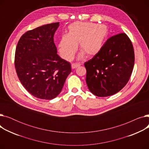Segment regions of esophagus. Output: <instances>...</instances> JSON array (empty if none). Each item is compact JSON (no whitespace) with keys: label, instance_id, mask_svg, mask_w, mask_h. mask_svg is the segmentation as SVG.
<instances>
[{"label":"esophagus","instance_id":"34e87169","mask_svg":"<svg viewBox=\"0 0 149 149\" xmlns=\"http://www.w3.org/2000/svg\"><path fill=\"white\" fill-rule=\"evenodd\" d=\"M80 66V63H72L71 65V68L72 69H75V68H77V67H79Z\"/></svg>","mask_w":149,"mask_h":149}]
</instances>
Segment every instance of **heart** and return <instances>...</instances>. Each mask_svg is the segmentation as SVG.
<instances>
[{"mask_svg":"<svg viewBox=\"0 0 149 149\" xmlns=\"http://www.w3.org/2000/svg\"><path fill=\"white\" fill-rule=\"evenodd\" d=\"M68 34L63 35L58 43V51L63 58L71 60L77 51V45L81 52L79 58L85 55L92 57L102 48L107 34V28L104 25H95L90 22H77L68 27Z\"/></svg>","mask_w":149,"mask_h":149,"instance_id":"1","label":"heart"}]
</instances>
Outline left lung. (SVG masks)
<instances>
[{"instance_id": "obj_1", "label": "left lung", "mask_w": 149, "mask_h": 149, "mask_svg": "<svg viewBox=\"0 0 149 149\" xmlns=\"http://www.w3.org/2000/svg\"><path fill=\"white\" fill-rule=\"evenodd\" d=\"M132 43L125 33L109 38L100 51L84 63L89 90L97 97H108L127 83L134 66Z\"/></svg>"}]
</instances>
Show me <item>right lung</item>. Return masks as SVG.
<instances>
[{"label": "right lung", "instance_id": "1", "mask_svg": "<svg viewBox=\"0 0 149 149\" xmlns=\"http://www.w3.org/2000/svg\"><path fill=\"white\" fill-rule=\"evenodd\" d=\"M59 22L28 31L19 39L14 64L24 88L36 98L52 100L59 95L71 72L69 62L57 54L54 36Z\"/></svg>", "mask_w": 149, "mask_h": 149}]
</instances>
